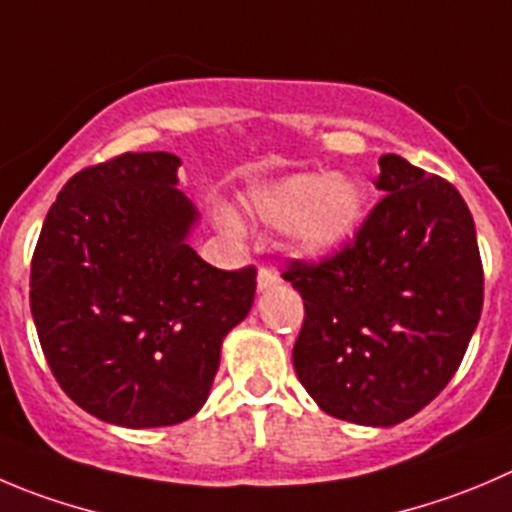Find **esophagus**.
I'll return each instance as SVG.
<instances>
[{"mask_svg":"<svg viewBox=\"0 0 512 512\" xmlns=\"http://www.w3.org/2000/svg\"><path fill=\"white\" fill-rule=\"evenodd\" d=\"M256 281H259V289L266 291V289H271V286L279 284V274H276L274 269H269V266H261Z\"/></svg>","mask_w":512,"mask_h":512,"instance_id":"34e87169","label":"esophagus"}]
</instances>
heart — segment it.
Returning a JSON list of instances; mask_svg holds the SVG:
<instances>
[{"mask_svg":"<svg viewBox=\"0 0 512 512\" xmlns=\"http://www.w3.org/2000/svg\"><path fill=\"white\" fill-rule=\"evenodd\" d=\"M251 211L269 226L291 228L301 251L321 256L352 238L362 221L364 196L342 175L301 173L261 188L251 198Z\"/></svg>","mask_w":512,"mask_h":512,"instance_id":"b5f03b06","label":"heart"}]
</instances>
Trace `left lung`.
Here are the masks:
<instances>
[{
  "mask_svg": "<svg viewBox=\"0 0 512 512\" xmlns=\"http://www.w3.org/2000/svg\"><path fill=\"white\" fill-rule=\"evenodd\" d=\"M382 201L352 241L289 259L304 299L294 369L326 415L389 427L447 387L483 311V261L457 188L399 155L379 158Z\"/></svg>",
  "mask_w": 512,
  "mask_h": 512,
  "instance_id": "left-lung-1",
  "label": "left lung"
}]
</instances>
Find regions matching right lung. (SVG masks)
<instances>
[{
	"label": "right lung",
	"instance_id": "obj_1",
	"mask_svg": "<svg viewBox=\"0 0 512 512\" xmlns=\"http://www.w3.org/2000/svg\"><path fill=\"white\" fill-rule=\"evenodd\" d=\"M178 165L123 153L82 168L32 253L29 306L57 384L120 427L196 415L256 294V266L216 269L186 243L198 216L175 188Z\"/></svg>",
	"mask_w": 512,
	"mask_h": 512
}]
</instances>
